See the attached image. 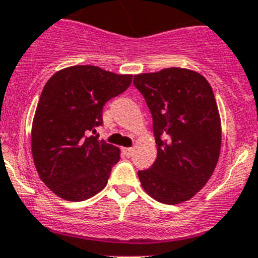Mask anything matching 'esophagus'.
<instances>
[{"label": "esophagus", "mask_w": 258, "mask_h": 258, "mask_svg": "<svg viewBox=\"0 0 258 258\" xmlns=\"http://www.w3.org/2000/svg\"><path fill=\"white\" fill-rule=\"evenodd\" d=\"M122 152H123V155L127 156V157H130V156L133 155L134 148H133V147H123Z\"/></svg>", "instance_id": "1"}]
</instances>
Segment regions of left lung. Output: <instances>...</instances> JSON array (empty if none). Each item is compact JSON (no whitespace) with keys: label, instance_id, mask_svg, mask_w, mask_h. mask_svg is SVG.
I'll return each instance as SVG.
<instances>
[{"label":"left lung","instance_id":"1","mask_svg":"<svg viewBox=\"0 0 258 258\" xmlns=\"http://www.w3.org/2000/svg\"><path fill=\"white\" fill-rule=\"evenodd\" d=\"M134 84L152 114L157 157L140 182L157 202L177 205L196 196L218 164L222 123L213 88L186 68L135 75Z\"/></svg>","mask_w":258,"mask_h":258}]
</instances>
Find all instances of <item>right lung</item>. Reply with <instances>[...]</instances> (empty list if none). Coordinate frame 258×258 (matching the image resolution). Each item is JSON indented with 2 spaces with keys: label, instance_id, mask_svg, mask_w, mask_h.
Returning <instances> with one entry per match:
<instances>
[{
  "label": "right lung",
  "instance_id": "1",
  "mask_svg": "<svg viewBox=\"0 0 258 258\" xmlns=\"http://www.w3.org/2000/svg\"><path fill=\"white\" fill-rule=\"evenodd\" d=\"M131 81L133 75L94 66L60 69L47 81L32 120L31 153L40 179L57 197L80 202L106 186L120 149L92 133L102 124L103 105Z\"/></svg>",
  "mask_w": 258,
  "mask_h": 258
}]
</instances>
